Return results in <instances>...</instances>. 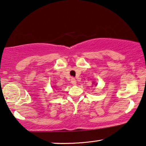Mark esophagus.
I'll use <instances>...</instances> for the list:
<instances>
[{
	"instance_id": "esophagus-1",
	"label": "esophagus",
	"mask_w": 146,
	"mask_h": 146,
	"mask_svg": "<svg viewBox=\"0 0 146 146\" xmlns=\"http://www.w3.org/2000/svg\"><path fill=\"white\" fill-rule=\"evenodd\" d=\"M71 81L72 84H73V85H76V79H75V78L72 77L71 79Z\"/></svg>"
}]
</instances>
